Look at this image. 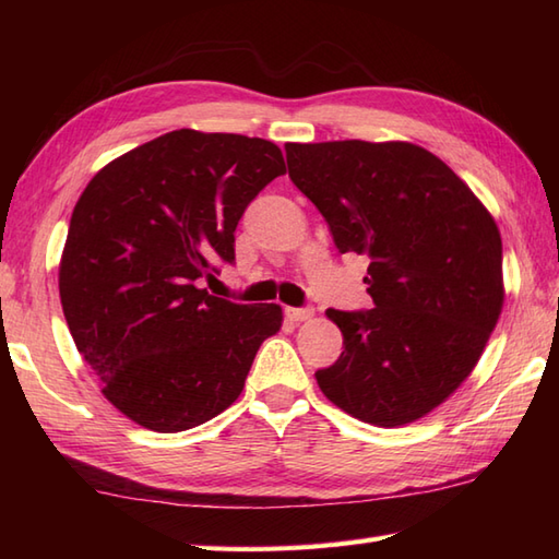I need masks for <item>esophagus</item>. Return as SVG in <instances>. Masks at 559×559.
<instances>
[{"label": "esophagus", "instance_id": "34e87169", "mask_svg": "<svg viewBox=\"0 0 559 559\" xmlns=\"http://www.w3.org/2000/svg\"><path fill=\"white\" fill-rule=\"evenodd\" d=\"M286 314L293 319V322H307V319L314 317L312 307H288Z\"/></svg>", "mask_w": 559, "mask_h": 559}]
</instances>
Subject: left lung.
<instances>
[{
    "instance_id": "1",
    "label": "left lung",
    "mask_w": 559,
    "mask_h": 559,
    "mask_svg": "<svg viewBox=\"0 0 559 559\" xmlns=\"http://www.w3.org/2000/svg\"><path fill=\"white\" fill-rule=\"evenodd\" d=\"M286 158L338 252L370 259L372 310H326L343 353L314 372L319 389L377 427L423 418L473 372L500 319L495 218L444 160L408 141L286 144Z\"/></svg>"
}]
</instances>
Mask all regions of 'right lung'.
<instances>
[{
	"instance_id": "obj_1",
	"label": "right lung",
	"mask_w": 559,
	"mask_h": 559,
	"mask_svg": "<svg viewBox=\"0 0 559 559\" xmlns=\"http://www.w3.org/2000/svg\"><path fill=\"white\" fill-rule=\"evenodd\" d=\"M286 173L266 139L177 129L115 158L69 221L59 298L81 358L129 420L182 432L242 394L281 305L199 288L235 259L249 201Z\"/></svg>"
}]
</instances>
